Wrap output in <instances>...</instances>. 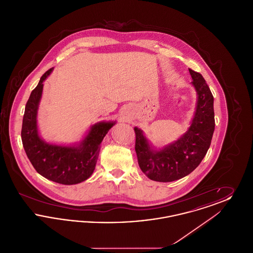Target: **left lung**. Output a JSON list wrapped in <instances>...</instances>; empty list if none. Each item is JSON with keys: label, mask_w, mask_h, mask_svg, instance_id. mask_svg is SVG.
Instances as JSON below:
<instances>
[{"label": "left lung", "mask_w": 253, "mask_h": 253, "mask_svg": "<svg viewBox=\"0 0 253 253\" xmlns=\"http://www.w3.org/2000/svg\"><path fill=\"white\" fill-rule=\"evenodd\" d=\"M196 92V106L190 127L177 140L157 149L144 132L134 127L135 153L141 170L151 180L171 182L190 174L203 160L214 132L213 96L201 74L189 69Z\"/></svg>", "instance_id": "obj_1"}]
</instances>
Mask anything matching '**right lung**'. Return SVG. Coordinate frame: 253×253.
<instances>
[{
  "instance_id": "right-lung-1",
  "label": "right lung",
  "mask_w": 253,
  "mask_h": 253,
  "mask_svg": "<svg viewBox=\"0 0 253 253\" xmlns=\"http://www.w3.org/2000/svg\"><path fill=\"white\" fill-rule=\"evenodd\" d=\"M53 69H49L42 76L26 102L22 141L26 156L38 173L60 184L74 185L88 179L92 175L96 168L100 144L109 130L117 122H96L90 127L80 142L74 144H54L44 141L39 133L37 117L43 82Z\"/></svg>"
}]
</instances>
